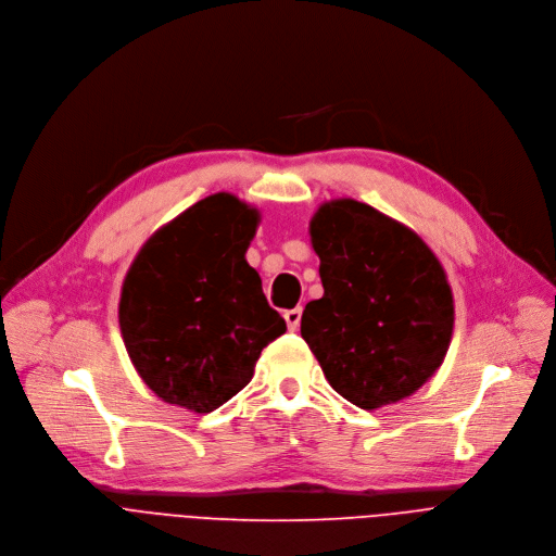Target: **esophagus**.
Here are the masks:
<instances>
[{
	"instance_id": "34e87169",
	"label": "esophagus",
	"mask_w": 556,
	"mask_h": 556,
	"mask_svg": "<svg viewBox=\"0 0 556 556\" xmlns=\"http://www.w3.org/2000/svg\"><path fill=\"white\" fill-rule=\"evenodd\" d=\"M285 319H287V326H289V330H298V326H300V319H302V306L289 308V311L285 313Z\"/></svg>"
}]
</instances>
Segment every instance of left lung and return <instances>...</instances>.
I'll return each mask as SVG.
<instances>
[{"label":"left lung","instance_id":"obj_1","mask_svg":"<svg viewBox=\"0 0 556 556\" xmlns=\"http://www.w3.org/2000/svg\"><path fill=\"white\" fill-rule=\"evenodd\" d=\"M308 235L324 295L300 332L330 388L362 409L412 396L452 344L445 267L412 228L351 197L324 201Z\"/></svg>","mask_w":556,"mask_h":556}]
</instances>
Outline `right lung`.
<instances>
[{"instance_id": "add662e5", "label": "right lung", "mask_w": 556, "mask_h": 556, "mask_svg": "<svg viewBox=\"0 0 556 556\" xmlns=\"http://www.w3.org/2000/svg\"><path fill=\"white\" fill-rule=\"evenodd\" d=\"M258 207L210 194L149 237L121 293L129 359L164 401L207 414L254 377L261 351L287 330L245 261Z\"/></svg>"}]
</instances>
